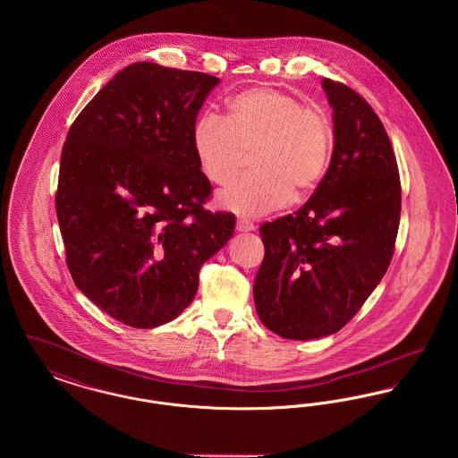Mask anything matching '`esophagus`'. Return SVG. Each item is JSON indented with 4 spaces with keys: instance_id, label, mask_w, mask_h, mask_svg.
Returning <instances> with one entry per match:
<instances>
[{
    "instance_id": "obj_1",
    "label": "esophagus",
    "mask_w": 458,
    "mask_h": 458,
    "mask_svg": "<svg viewBox=\"0 0 458 458\" xmlns=\"http://www.w3.org/2000/svg\"><path fill=\"white\" fill-rule=\"evenodd\" d=\"M252 230H254V225L250 221H247V219H239L237 221V232H240V233L252 232Z\"/></svg>"
}]
</instances>
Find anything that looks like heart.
I'll return each instance as SVG.
<instances>
[{"label": "heart", "instance_id": "1", "mask_svg": "<svg viewBox=\"0 0 458 458\" xmlns=\"http://www.w3.org/2000/svg\"><path fill=\"white\" fill-rule=\"evenodd\" d=\"M192 148L206 178L232 183L252 156V176L219 192L218 206L240 216H264L312 194L327 172L333 129L327 114L278 89L240 92L226 105V123L197 118Z\"/></svg>", "mask_w": 458, "mask_h": 458}]
</instances>
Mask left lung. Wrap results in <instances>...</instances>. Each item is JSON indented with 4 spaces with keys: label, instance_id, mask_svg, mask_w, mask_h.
Segmentation results:
<instances>
[{
    "label": "left lung",
    "instance_id": "left-lung-1",
    "mask_svg": "<svg viewBox=\"0 0 458 458\" xmlns=\"http://www.w3.org/2000/svg\"><path fill=\"white\" fill-rule=\"evenodd\" d=\"M333 108V154L304 206L259 228L264 259L254 282L262 325L288 340L340 331L392 261L400 176L390 137L352 89L323 79Z\"/></svg>",
    "mask_w": 458,
    "mask_h": 458
}]
</instances>
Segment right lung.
I'll return each mask as SVG.
<instances>
[{
	"instance_id": "1",
	"label": "right lung",
	"mask_w": 458,
	"mask_h": 458,
	"mask_svg": "<svg viewBox=\"0 0 458 458\" xmlns=\"http://www.w3.org/2000/svg\"><path fill=\"white\" fill-rule=\"evenodd\" d=\"M218 77L151 62L118 72L66 135L56 216L77 288L133 327L174 321L235 230L202 208L192 127Z\"/></svg>"
}]
</instances>
